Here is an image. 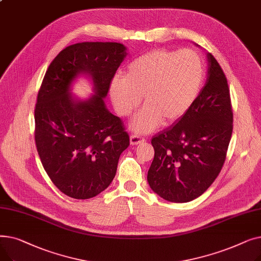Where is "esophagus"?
<instances>
[{
  "instance_id": "esophagus-1",
  "label": "esophagus",
  "mask_w": 261,
  "mask_h": 261,
  "mask_svg": "<svg viewBox=\"0 0 261 261\" xmlns=\"http://www.w3.org/2000/svg\"><path fill=\"white\" fill-rule=\"evenodd\" d=\"M144 138H142V136L140 135H136V134H132L130 136V144L131 145H138V144H141L142 142H144Z\"/></svg>"
}]
</instances>
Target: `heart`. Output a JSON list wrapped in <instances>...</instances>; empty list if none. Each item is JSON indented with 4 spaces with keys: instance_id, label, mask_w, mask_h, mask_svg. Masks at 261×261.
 <instances>
[{
    "instance_id": "heart-1",
    "label": "heart",
    "mask_w": 261,
    "mask_h": 261,
    "mask_svg": "<svg viewBox=\"0 0 261 261\" xmlns=\"http://www.w3.org/2000/svg\"><path fill=\"white\" fill-rule=\"evenodd\" d=\"M205 78V66L193 49H154L134 59L127 75H115L109 86L110 98L119 116H128L141 103L145 108L131 120L139 133L169 125L183 117L197 100Z\"/></svg>"
}]
</instances>
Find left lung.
<instances>
[{
    "mask_svg": "<svg viewBox=\"0 0 261 261\" xmlns=\"http://www.w3.org/2000/svg\"><path fill=\"white\" fill-rule=\"evenodd\" d=\"M207 62V79L195 103L174 126L151 141L154 159L147 180L156 195L169 202L185 203L200 197L225 161L232 132L229 89L211 53Z\"/></svg>",
    "mask_w": 261,
    "mask_h": 261,
    "instance_id": "8db88e82",
    "label": "left lung"
}]
</instances>
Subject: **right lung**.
<instances>
[{
    "mask_svg": "<svg viewBox=\"0 0 261 261\" xmlns=\"http://www.w3.org/2000/svg\"><path fill=\"white\" fill-rule=\"evenodd\" d=\"M128 55L116 42H81L49 64L35 109V141L41 163L61 193L74 199L99 195L113 181L129 135L105 103L110 81ZM89 76V99L71 95L73 81Z\"/></svg>",
    "mask_w": 261,
    "mask_h": 261,
    "instance_id": "add662e5",
    "label": "right lung"
}]
</instances>
